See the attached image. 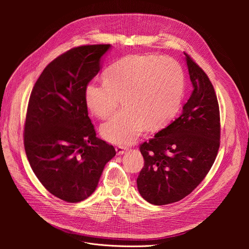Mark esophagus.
<instances>
[{
	"mask_svg": "<svg viewBox=\"0 0 249 249\" xmlns=\"http://www.w3.org/2000/svg\"><path fill=\"white\" fill-rule=\"evenodd\" d=\"M115 151H116V153H117L118 156H121V155L125 154V152H126L127 150H126V148H124V147H116V148H115Z\"/></svg>",
	"mask_w": 249,
	"mask_h": 249,
	"instance_id": "1",
	"label": "esophagus"
}]
</instances>
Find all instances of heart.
Segmentation results:
<instances>
[{
  "mask_svg": "<svg viewBox=\"0 0 249 249\" xmlns=\"http://www.w3.org/2000/svg\"><path fill=\"white\" fill-rule=\"evenodd\" d=\"M104 85L86 89L85 101L99 119L109 117L123 99L124 110L102 124L108 143L133 144L147 127L157 130L178 112L184 93V74L178 62L157 54L122 58L105 71Z\"/></svg>",
  "mask_w": 249,
  "mask_h": 249,
  "instance_id": "b5f03b06",
  "label": "heart"
}]
</instances>
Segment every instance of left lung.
<instances>
[{"mask_svg":"<svg viewBox=\"0 0 249 249\" xmlns=\"http://www.w3.org/2000/svg\"><path fill=\"white\" fill-rule=\"evenodd\" d=\"M185 61L193 91L181 115L140 146L145 164L137 178L138 190L157 206L190 194L211 169L220 147V110L214 87L187 54Z\"/></svg>","mask_w":249,"mask_h":249,"instance_id":"8db88e82","label":"left lung"}]
</instances>
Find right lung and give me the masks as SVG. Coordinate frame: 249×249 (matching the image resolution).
I'll list each match as a JSON object with an SVG mask.
<instances>
[{
	"label": "right lung",
	"instance_id": "add662e5",
	"mask_svg": "<svg viewBox=\"0 0 249 249\" xmlns=\"http://www.w3.org/2000/svg\"><path fill=\"white\" fill-rule=\"evenodd\" d=\"M110 44L84 45L53 60L35 83L24 124V149L42 185L69 203L89 197L116 155L96 137L85 101L88 84Z\"/></svg>",
	"mask_w": 249,
	"mask_h": 249
}]
</instances>
